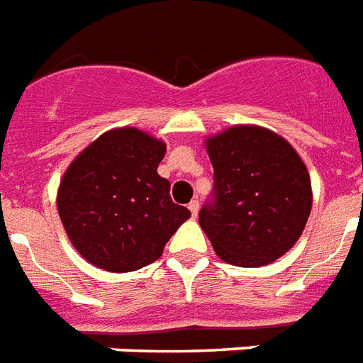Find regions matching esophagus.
<instances>
[{
    "label": "esophagus",
    "mask_w": 363,
    "mask_h": 363,
    "mask_svg": "<svg viewBox=\"0 0 363 363\" xmlns=\"http://www.w3.org/2000/svg\"><path fill=\"white\" fill-rule=\"evenodd\" d=\"M188 209H190L192 216H198V211H199V201H198V199H192V201L188 203Z\"/></svg>",
    "instance_id": "esophagus-1"
}]
</instances>
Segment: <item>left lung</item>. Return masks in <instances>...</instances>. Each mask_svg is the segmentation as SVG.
<instances>
[{
	"label": "left lung",
	"instance_id": "left-lung-1",
	"mask_svg": "<svg viewBox=\"0 0 363 363\" xmlns=\"http://www.w3.org/2000/svg\"><path fill=\"white\" fill-rule=\"evenodd\" d=\"M213 194L199 226L224 262L258 267L296 245L311 215L309 171L273 131L235 125L207 139Z\"/></svg>",
	"mask_w": 363,
	"mask_h": 363
}]
</instances>
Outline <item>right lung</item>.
<instances>
[{
    "label": "right lung",
    "mask_w": 363,
    "mask_h": 363,
    "mask_svg": "<svg viewBox=\"0 0 363 363\" xmlns=\"http://www.w3.org/2000/svg\"><path fill=\"white\" fill-rule=\"evenodd\" d=\"M165 145L135 130L107 131L67 167L58 213L82 258L115 273L141 269L190 216L158 175Z\"/></svg>",
    "instance_id": "right-lung-1"
}]
</instances>
